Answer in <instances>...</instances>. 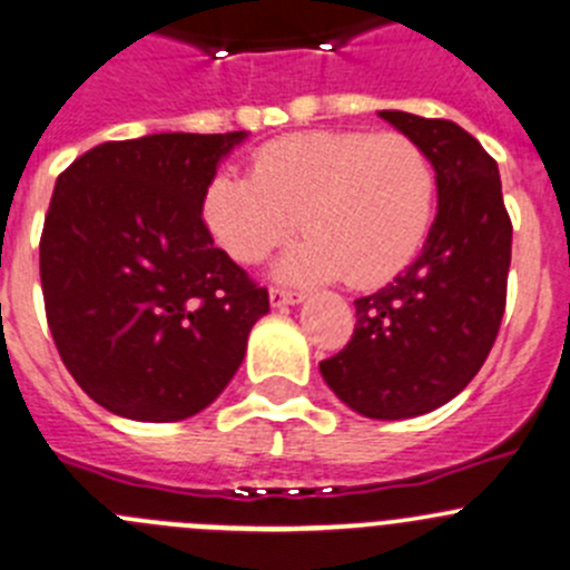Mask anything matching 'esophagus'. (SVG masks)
Masks as SVG:
<instances>
[{
  "label": "esophagus",
  "instance_id": "34e87169",
  "mask_svg": "<svg viewBox=\"0 0 570 570\" xmlns=\"http://www.w3.org/2000/svg\"><path fill=\"white\" fill-rule=\"evenodd\" d=\"M268 298H272V307H287V304H302L304 293L287 291V287H272Z\"/></svg>",
  "mask_w": 570,
  "mask_h": 570
}]
</instances>
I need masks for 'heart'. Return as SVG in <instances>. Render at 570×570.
<instances>
[{"label":"heart","mask_w":570,"mask_h":570,"mask_svg":"<svg viewBox=\"0 0 570 570\" xmlns=\"http://www.w3.org/2000/svg\"><path fill=\"white\" fill-rule=\"evenodd\" d=\"M436 169L420 142L384 131H302L263 145L249 178L219 173L203 197L214 244L252 266L298 230L277 274L373 287L414 261L431 230Z\"/></svg>","instance_id":"b5f03b06"}]
</instances>
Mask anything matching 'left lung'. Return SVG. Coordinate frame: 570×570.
Masks as SVG:
<instances>
[{
  "instance_id": "1",
  "label": "left lung",
  "mask_w": 570,
  "mask_h": 570,
  "mask_svg": "<svg viewBox=\"0 0 570 570\" xmlns=\"http://www.w3.org/2000/svg\"><path fill=\"white\" fill-rule=\"evenodd\" d=\"M436 169L439 210L406 272L356 298V326L321 362L334 395L371 420H406L453 401L500 332L513 225L497 161L453 120L379 111Z\"/></svg>"
}]
</instances>
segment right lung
Returning a JSON list of instances; mask_svg holds the SVG:
<instances>
[{"instance_id": "obj_1", "label": "right lung", "mask_w": 570, "mask_h": 570, "mask_svg": "<svg viewBox=\"0 0 570 570\" xmlns=\"http://www.w3.org/2000/svg\"><path fill=\"white\" fill-rule=\"evenodd\" d=\"M246 131L104 142L57 178L40 236L46 321L111 414L178 422L222 395L268 291L214 246L203 197Z\"/></svg>"}]
</instances>
